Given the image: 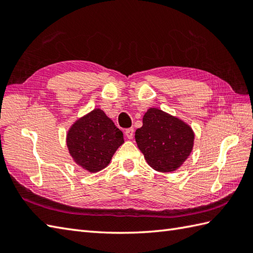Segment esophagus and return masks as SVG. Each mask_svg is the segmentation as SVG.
I'll return each instance as SVG.
<instances>
[{
  "label": "esophagus",
  "mask_w": 253,
  "mask_h": 253,
  "mask_svg": "<svg viewBox=\"0 0 253 253\" xmlns=\"http://www.w3.org/2000/svg\"><path fill=\"white\" fill-rule=\"evenodd\" d=\"M133 132H135V130H133V128H127V129L125 130V135L128 139H132L133 138Z\"/></svg>",
  "instance_id": "obj_1"
}]
</instances>
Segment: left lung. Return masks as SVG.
Instances as JSON below:
<instances>
[{"label": "left lung", "instance_id": "8db88e82", "mask_svg": "<svg viewBox=\"0 0 253 253\" xmlns=\"http://www.w3.org/2000/svg\"><path fill=\"white\" fill-rule=\"evenodd\" d=\"M142 123L135 138L147 163L162 173L180 168L193 147L195 133L191 127L159 109H149Z\"/></svg>", "mask_w": 253, "mask_h": 253}]
</instances>
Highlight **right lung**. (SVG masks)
Segmentation results:
<instances>
[{
	"label": "right lung",
	"instance_id": "1",
	"mask_svg": "<svg viewBox=\"0 0 253 253\" xmlns=\"http://www.w3.org/2000/svg\"><path fill=\"white\" fill-rule=\"evenodd\" d=\"M66 142L75 162L90 173H96L110 164L113 154L124 143V137L111 118L95 109L74 123Z\"/></svg>",
	"mask_w": 253,
	"mask_h": 253
}]
</instances>
